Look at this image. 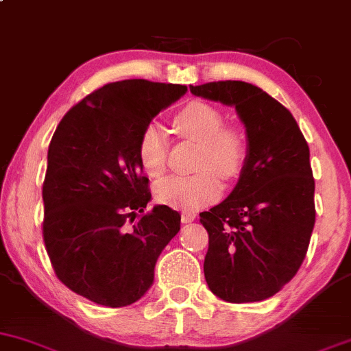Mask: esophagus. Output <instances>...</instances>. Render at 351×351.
<instances>
[{"mask_svg":"<svg viewBox=\"0 0 351 351\" xmlns=\"http://www.w3.org/2000/svg\"><path fill=\"white\" fill-rule=\"evenodd\" d=\"M195 219H196L195 213H183V215H181V221H183L184 224L193 223V221H195Z\"/></svg>","mask_w":351,"mask_h":351,"instance_id":"1","label":"esophagus"}]
</instances>
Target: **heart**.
<instances>
[{
	"label": "heart",
	"mask_w": 351,
	"mask_h": 351,
	"mask_svg": "<svg viewBox=\"0 0 351 351\" xmlns=\"http://www.w3.org/2000/svg\"><path fill=\"white\" fill-rule=\"evenodd\" d=\"M176 134L199 143L195 175H173L155 184L158 203L175 209L196 211L215 201L221 193L223 178H234L245 160V136L232 125H224V114L208 102H191L173 119ZM168 142L165 128L148 123L138 140V160L145 173L160 176L167 168Z\"/></svg>",
	"instance_id": "b5f03b06"
}]
</instances>
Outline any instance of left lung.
Instances as JSON below:
<instances>
[{"instance_id": "obj_1", "label": "left lung", "mask_w": 351, "mask_h": 351, "mask_svg": "<svg viewBox=\"0 0 351 351\" xmlns=\"http://www.w3.org/2000/svg\"><path fill=\"white\" fill-rule=\"evenodd\" d=\"M189 90L236 107L247 136L234 189L199 215L209 234L208 287L231 304L265 300L299 271L315 224L308 145L291 112L252 84L219 80Z\"/></svg>"}]
</instances>
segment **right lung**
<instances>
[{"mask_svg":"<svg viewBox=\"0 0 351 351\" xmlns=\"http://www.w3.org/2000/svg\"><path fill=\"white\" fill-rule=\"evenodd\" d=\"M186 90L143 79L106 84L72 107L52 135L44 244L58 279L95 304L117 308L142 299L158 256L178 234V211L156 204L141 214L152 193L138 140L153 117Z\"/></svg>","mask_w":351,"mask_h":351,"instance_id":"add662e5","label":"right lung"}]
</instances>
